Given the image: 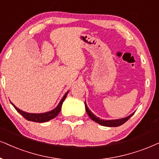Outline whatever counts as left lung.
Instances as JSON below:
<instances>
[{"mask_svg":"<svg viewBox=\"0 0 159 159\" xmlns=\"http://www.w3.org/2000/svg\"><path fill=\"white\" fill-rule=\"evenodd\" d=\"M84 104H85L86 111V113H87L88 115H89V117L91 118L93 121L97 122V123L101 125L106 126V127H118V126L122 125L124 124L126 121H128V120L134 115V114L135 113V112H134V113L130 114L129 116H126V117H124V118H121V119L109 120H102V119H100V118L98 117V116H96L91 111H90L89 108H88L87 105H86V101H85V103H84Z\"/></svg>","mask_w":159,"mask_h":159,"instance_id":"8db88e82","label":"left lung"}]
</instances>
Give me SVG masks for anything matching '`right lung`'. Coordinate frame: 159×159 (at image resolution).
<instances>
[{"instance_id":"1","label":"right lung","mask_w":159,"mask_h":159,"mask_svg":"<svg viewBox=\"0 0 159 159\" xmlns=\"http://www.w3.org/2000/svg\"><path fill=\"white\" fill-rule=\"evenodd\" d=\"M68 92L69 91H67L66 92L64 97L61 98V100H60V102L58 104V106H56L55 108H53V110L51 111H48V112H44V113H39V114H34V113H29V112H25L22 111V110L18 108L17 107L14 105V104L11 103V105H12L16 110H17V112H19L20 114H21L22 116H23L25 119H26L29 121H32V122H45L49 121L52 119H53L54 117H56V116L59 114V113L61 111V106L62 103H63L64 100H65L66 97H67Z\"/></svg>"}]
</instances>
